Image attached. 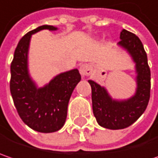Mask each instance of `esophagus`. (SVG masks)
<instances>
[{
  "label": "esophagus",
  "mask_w": 158,
  "mask_h": 158,
  "mask_svg": "<svg viewBox=\"0 0 158 158\" xmlns=\"http://www.w3.org/2000/svg\"><path fill=\"white\" fill-rule=\"evenodd\" d=\"M79 72L80 74L85 77V76H88L91 72H92V68L90 65L88 64H82L80 67H79Z\"/></svg>",
  "instance_id": "obj_1"
}]
</instances>
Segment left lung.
Wrapping results in <instances>:
<instances>
[{
    "label": "left lung",
    "mask_w": 158,
    "mask_h": 158,
    "mask_svg": "<svg viewBox=\"0 0 158 158\" xmlns=\"http://www.w3.org/2000/svg\"><path fill=\"white\" fill-rule=\"evenodd\" d=\"M118 45L129 52L136 66L137 88L134 96L126 100L111 98L104 87L88 80L92 89L93 113L100 126L110 130L127 128L141 116L150 98V69L140 39L133 33L123 29Z\"/></svg>",
    "instance_id": "8db88e82"
}]
</instances>
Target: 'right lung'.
I'll return each instance as SVG.
<instances>
[{
    "label": "right lung",
    "instance_id": "right-lung-1",
    "mask_svg": "<svg viewBox=\"0 0 158 158\" xmlns=\"http://www.w3.org/2000/svg\"><path fill=\"white\" fill-rule=\"evenodd\" d=\"M43 29L58 28L44 25L27 33L19 40L10 65V88L15 107L21 120L34 131L50 133L64 125L68 104L81 79L77 69L60 73L43 88H37L28 72L27 56L31 35Z\"/></svg>",
    "mask_w": 158,
    "mask_h": 158
}]
</instances>
